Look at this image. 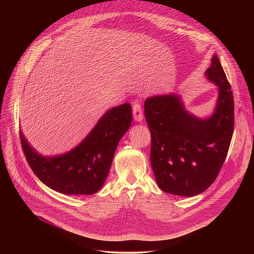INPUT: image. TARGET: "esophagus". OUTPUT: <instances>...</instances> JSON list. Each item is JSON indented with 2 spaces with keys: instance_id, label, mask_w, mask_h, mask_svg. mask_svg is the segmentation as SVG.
I'll list each match as a JSON object with an SVG mask.
<instances>
[{
  "instance_id": "1",
  "label": "esophagus",
  "mask_w": 254,
  "mask_h": 254,
  "mask_svg": "<svg viewBox=\"0 0 254 254\" xmlns=\"http://www.w3.org/2000/svg\"><path fill=\"white\" fill-rule=\"evenodd\" d=\"M133 114H134V119L137 122H142L143 121V109L141 107L140 102L136 101L133 104Z\"/></svg>"
}]
</instances>
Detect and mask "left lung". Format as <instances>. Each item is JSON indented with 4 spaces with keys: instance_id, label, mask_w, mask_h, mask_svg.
Listing matches in <instances>:
<instances>
[{
    "instance_id": "1",
    "label": "left lung",
    "mask_w": 254,
    "mask_h": 254,
    "mask_svg": "<svg viewBox=\"0 0 254 254\" xmlns=\"http://www.w3.org/2000/svg\"><path fill=\"white\" fill-rule=\"evenodd\" d=\"M218 87L216 107L205 118L185 109L181 97L167 94L145 101L151 135L150 164L155 181L165 192L193 196L217 178L234 131V98L216 55L205 71Z\"/></svg>"
}]
</instances>
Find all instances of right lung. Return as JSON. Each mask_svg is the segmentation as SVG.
I'll use <instances>...</instances> for the list:
<instances>
[{
    "label": "right lung",
    "instance_id": "add662e5",
    "mask_svg": "<svg viewBox=\"0 0 254 254\" xmlns=\"http://www.w3.org/2000/svg\"><path fill=\"white\" fill-rule=\"evenodd\" d=\"M131 123V105L125 103L109 109L86 138L65 153L40 154L21 130L20 141L31 169L46 186L64 194L89 195L105 184L115 149Z\"/></svg>",
    "mask_w": 254,
    "mask_h": 254
}]
</instances>
